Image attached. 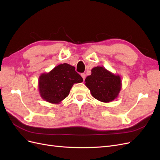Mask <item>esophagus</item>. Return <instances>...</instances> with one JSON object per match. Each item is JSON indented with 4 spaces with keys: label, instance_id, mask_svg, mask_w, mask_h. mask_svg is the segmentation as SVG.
I'll use <instances>...</instances> for the list:
<instances>
[{
    "label": "esophagus",
    "instance_id": "esophagus-1",
    "mask_svg": "<svg viewBox=\"0 0 160 160\" xmlns=\"http://www.w3.org/2000/svg\"><path fill=\"white\" fill-rule=\"evenodd\" d=\"M81 77H82V78L83 79V80H85V77H86V75L85 73H82L81 74Z\"/></svg>",
    "mask_w": 160,
    "mask_h": 160
}]
</instances>
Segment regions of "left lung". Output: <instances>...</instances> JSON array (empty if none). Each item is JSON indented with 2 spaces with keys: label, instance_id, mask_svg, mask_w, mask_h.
I'll use <instances>...</instances> for the list:
<instances>
[{
  "label": "left lung",
  "instance_id": "left-lung-1",
  "mask_svg": "<svg viewBox=\"0 0 160 160\" xmlns=\"http://www.w3.org/2000/svg\"><path fill=\"white\" fill-rule=\"evenodd\" d=\"M85 85L92 96L101 102L109 103L118 98L122 89V79L103 67H95L91 74L86 77Z\"/></svg>",
  "mask_w": 160,
  "mask_h": 160
}]
</instances>
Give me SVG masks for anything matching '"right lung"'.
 Masks as SVG:
<instances>
[{
	"label": "right lung",
	"mask_w": 160,
	"mask_h": 160,
	"mask_svg": "<svg viewBox=\"0 0 160 160\" xmlns=\"http://www.w3.org/2000/svg\"><path fill=\"white\" fill-rule=\"evenodd\" d=\"M75 67L67 63L56 66L49 72L42 73L38 78V91L41 98L52 104H59L69 95L75 83L83 82Z\"/></svg>",
	"instance_id": "obj_1"
}]
</instances>
